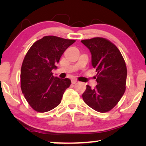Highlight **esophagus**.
<instances>
[{
    "label": "esophagus",
    "instance_id": "esophagus-1",
    "mask_svg": "<svg viewBox=\"0 0 146 146\" xmlns=\"http://www.w3.org/2000/svg\"><path fill=\"white\" fill-rule=\"evenodd\" d=\"M77 80H76V79H72V84H75L77 82Z\"/></svg>",
    "mask_w": 146,
    "mask_h": 146
}]
</instances>
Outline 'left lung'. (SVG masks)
<instances>
[{
  "label": "left lung",
  "instance_id": "1",
  "mask_svg": "<svg viewBox=\"0 0 146 146\" xmlns=\"http://www.w3.org/2000/svg\"><path fill=\"white\" fill-rule=\"evenodd\" d=\"M92 54V64L97 72V85H86L82 94L84 102L94 110L105 113L119 102L125 91L127 68L116 46L104 38L81 40Z\"/></svg>",
  "mask_w": 146,
  "mask_h": 146
}]
</instances>
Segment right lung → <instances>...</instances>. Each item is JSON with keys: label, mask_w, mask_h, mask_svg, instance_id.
I'll return each mask as SVG.
<instances>
[{"label": "right lung", "mask_w": 146, "mask_h": 146, "mask_svg": "<svg viewBox=\"0 0 146 146\" xmlns=\"http://www.w3.org/2000/svg\"><path fill=\"white\" fill-rule=\"evenodd\" d=\"M75 40L46 36L32 45L24 58L21 71L22 92L31 107L46 112L58 106L70 80L54 77L52 70Z\"/></svg>", "instance_id": "add662e5"}]
</instances>
